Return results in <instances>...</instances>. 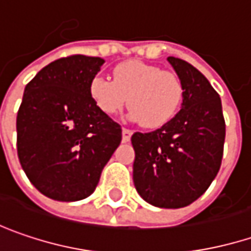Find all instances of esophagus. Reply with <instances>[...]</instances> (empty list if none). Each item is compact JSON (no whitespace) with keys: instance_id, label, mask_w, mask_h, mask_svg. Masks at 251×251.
Masks as SVG:
<instances>
[{"instance_id":"esophagus-1","label":"esophagus","mask_w":251,"mask_h":251,"mask_svg":"<svg viewBox=\"0 0 251 251\" xmlns=\"http://www.w3.org/2000/svg\"><path fill=\"white\" fill-rule=\"evenodd\" d=\"M132 130H129V129H122V142H129L130 138H132Z\"/></svg>"}]
</instances>
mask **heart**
<instances>
[{"label": "heart", "mask_w": 251, "mask_h": 251, "mask_svg": "<svg viewBox=\"0 0 251 251\" xmlns=\"http://www.w3.org/2000/svg\"><path fill=\"white\" fill-rule=\"evenodd\" d=\"M89 95L105 115H116L127 106L130 118L145 127H160L176 115L183 98L179 76L142 61H126L113 69V81L96 75Z\"/></svg>", "instance_id": "obj_1"}]
</instances>
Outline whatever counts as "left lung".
Here are the masks:
<instances>
[{"label": "left lung", "mask_w": 251, "mask_h": 251, "mask_svg": "<svg viewBox=\"0 0 251 251\" xmlns=\"http://www.w3.org/2000/svg\"><path fill=\"white\" fill-rule=\"evenodd\" d=\"M183 86L182 109L166 125L132 135L133 183L156 207L179 209L198 200L222 165L226 125L220 96L206 76L169 56Z\"/></svg>", "instance_id": "1"}]
</instances>
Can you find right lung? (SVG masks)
<instances>
[{
	"label": "right lung",
	"mask_w": 251,
	"mask_h": 251,
	"mask_svg": "<svg viewBox=\"0 0 251 251\" xmlns=\"http://www.w3.org/2000/svg\"><path fill=\"white\" fill-rule=\"evenodd\" d=\"M103 62L85 55L61 58L25 86L17 115L18 159L29 182L50 199L91 196L122 140L121 126L89 95Z\"/></svg>",
	"instance_id": "add662e5"
}]
</instances>
